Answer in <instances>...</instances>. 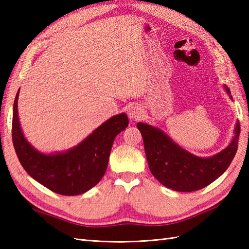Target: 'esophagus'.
I'll list each match as a JSON object with an SVG mask.
<instances>
[{
  "mask_svg": "<svg viewBox=\"0 0 249 249\" xmlns=\"http://www.w3.org/2000/svg\"><path fill=\"white\" fill-rule=\"evenodd\" d=\"M127 114L129 116V119L131 120H139L141 119V116H143V109L141 108V106L138 104H133L129 106V108L127 110Z\"/></svg>",
  "mask_w": 249,
  "mask_h": 249,
  "instance_id": "obj_1",
  "label": "esophagus"
}]
</instances>
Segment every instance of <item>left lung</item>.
Masks as SVG:
<instances>
[{
    "instance_id": "8db88e82",
    "label": "left lung",
    "mask_w": 249,
    "mask_h": 249,
    "mask_svg": "<svg viewBox=\"0 0 249 249\" xmlns=\"http://www.w3.org/2000/svg\"><path fill=\"white\" fill-rule=\"evenodd\" d=\"M225 89L230 95V89L226 86ZM137 127L143 138L152 174L163 186L177 192H195L218 178L234 158L240 136L237 122L233 139L225 150L211 157H198L182 149L160 128L142 122L137 124Z\"/></svg>"
}]
</instances>
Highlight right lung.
Here are the masks:
<instances>
[{
    "instance_id": "right-lung-1",
    "label": "right lung",
    "mask_w": 249,
    "mask_h": 249,
    "mask_svg": "<svg viewBox=\"0 0 249 249\" xmlns=\"http://www.w3.org/2000/svg\"><path fill=\"white\" fill-rule=\"evenodd\" d=\"M18 97L13 109V143L24 170L35 181L56 194L76 196L96 185L107 170L114 138L128 126L125 113L114 115L72 149L44 154L24 138L18 116Z\"/></svg>"
}]
</instances>
